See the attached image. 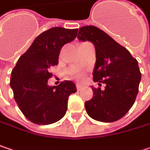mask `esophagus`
<instances>
[{
  "mask_svg": "<svg viewBox=\"0 0 150 150\" xmlns=\"http://www.w3.org/2000/svg\"><path fill=\"white\" fill-rule=\"evenodd\" d=\"M82 87H83V86H81V84H76V89H77L78 91H80V90H81Z\"/></svg>",
  "mask_w": 150,
  "mask_h": 150,
  "instance_id": "esophagus-1",
  "label": "esophagus"
}]
</instances>
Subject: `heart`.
Listing matches in <instances>:
<instances>
[{
    "instance_id": "obj_1",
    "label": "heart",
    "mask_w": 150,
    "mask_h": 150,
    "mask_svg": "<svg viewBox=\"0 0 150 150\" xmlns=\"http://www.w3.org/2000/svg\"><path fill=\"white\" fill-rule=\"evenodd\" d=\"M82 76L81 74H80V73H75V78H77V79H79V78H81Z\"/></svg>"
}]
</instances>
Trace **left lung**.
I'll list each match as a JSON object with an SVG mask.
<instances>
[{"mask_svg": "<svg viewBox=\"0 0 150 150\" xmlns=\"http://www.w3.org/2000/svg\"><path fill=\"white\" fill-rule=\"evenodd\" d=\"M77 38L94 44L96 61L93 81L106 86L103 90L92 86L93 97L85 102L86 112L100 122L119 120L133 107L139 92L141 73L137 59L126 48L95 26L81 28Z\"/></svg>", "mask_w": 150, "mask_h": 150, "instance_id": "1", "label": "left lung"}]
</instances>
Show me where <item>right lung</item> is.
<instances>
[{"mask_svg":"<svg viewBox=\"0 0 150 150\" xmlns=\"http://www.w3.org/2000/svg\"><path fill=\"white\" fill-rule=\"evenodd\" d=\"M78 29L52 28L39 34L11 71L10 86L23 115L33 123L48 125L65 115L69 96L76 92L74 82L49 86L50 68L59 64L62 47L75 39Z\"/></svg>","mask_w":150,"mask_h":150,"instance_id":"1","label":"right lung"}]
</instances>
